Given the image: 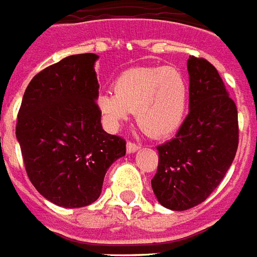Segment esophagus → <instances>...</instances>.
Segmentation results:
<instances>
[{"label":"esophagus","mask_w":257,"mask_h":257,"mask_svg":"<svg viewBox=\"0 0 257 257\" xmlns=\"http://www.w3.org/2000/svg\"><path fill=\"white\" fill-rule=\"evenodd\" d=\"M139 148H140V146H139V144L132 143V142H128V143H126V151H128L129 154L136 153Z\"/></svg>","instance_id":"esophagus-1"}]
</instances>
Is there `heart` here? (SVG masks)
<instances>
[{
  "label": "heart",
  "mask_w": 257,
  "mask_h": 257,
  "mask_svg": "<svg viewBox=\"0 0 257 257\" xmlns=\"http://www.w3.org/2000/svg\"><path fill=\"white\" fill-rule=\"evenodd\" d=\"M113 92H102L98 109L111 126L136 114V121L153 138L174 134L187 109V81L173 66L134 68L115 79Z\"/></svg>",
  "instance_id": "b5f03b06"
}]
</instances>
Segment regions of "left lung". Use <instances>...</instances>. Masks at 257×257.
<instances>
[{
  "instance_id": "8db88e82",
  "label": "left lung",
  "mask_w": 257,
  "mask_h": 257,
  "mask_svg": "<svg viewBox=\"0 0 257 257\" xmlns=\"http://www.w3.org/2000/svg\"><path fill=\"white\" fill-rule=\"evenodd\" d=\"M189 113L170 142L158 146L151 180L158 201L169 210L200 204L223 180L238 147V115L215 66L189 57Z\"/></svg>"
}]
</instances>
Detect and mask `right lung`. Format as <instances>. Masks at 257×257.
<instances>
[{
  "instance_id": "add662e5",
  "label": "right lung",
  "mask_w": 257,
  "mask_h": 257,
  "mask_svg": "<svg viewBox=\"0 0 257 257\" xmlns=\"http://www.w3.org/2000/svg\"><path fill=\"white\" fill-rule=\"evenodd\" d=\"M96 54H76L34 76L17 114L16 138L32 185L57 206L79 208L99 197L104 174L126 153L104 132L96 104Z\"/></svg>"
}]
</instances>
